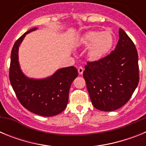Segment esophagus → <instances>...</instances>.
<instances>
[{"instance_id":"obj_1","label":"esophagus","mask_w":146,"mask_h":146,"mask_svg":"<svg viewBox=\"0 0 146 146\" xmlns=\"http://www.w3.org/2000/svg\"><path fill=\"white\" fill-rule=\"evenodd\" d=\"M78 73H79V74H82V73H83V71H84V69L82 68V66H80L78 67Z\"/></svg>"}]
</instances>
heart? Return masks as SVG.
<instances>
[{
    "label": "heart",
    "instance_id": "1",
    "mask_svg": "<svg viewBox=\"0 0 146 146\" xmlns=\"http://www.w3.org/2000/svg\"><path fill=\"white\" fill-rule=\"evenodd\" d=\"M115 36L111 31H91L80 38L79 44L88 47V57L91 60H99L105 57L115 44Z\"/></svg>",
    "mask_w": 146,
    "mask_h": 146
}]
</instances>
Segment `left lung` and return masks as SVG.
<instances>
[{
    "instance_id": "obj_1",
    "label": "left lung",
    "mask_w": 146,
    "mask_h": 146,
    "mask_svg": "<svg viewBox=\"0 0 146 146\" xmlns=\"http://www.w3.org/2000/svg\"><path fill=\"white\" fill-rule=\"evenodd\" d=\"M83 77L93 105L113 111L129 100L138 85V55L132 40L120 28L116 47L101 60L87 62Z\"/></svg>"
}]
</instances>
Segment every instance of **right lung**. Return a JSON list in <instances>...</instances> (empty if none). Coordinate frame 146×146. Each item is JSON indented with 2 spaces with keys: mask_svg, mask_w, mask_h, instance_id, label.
<instances>
[{
  "mask_svg": "<svg viewBox=\"0 0 146 146\" xmlns=\"http://www.w3.org/2000/svg\"><path fill=\"white\" fill-rule=\"evenodd\" d=\"M25 32L15 43L11 53L9 80L20 104L28 110L42 116H53L63 112L69 101L72 82L78 75L74 66L58 69L50 77L44 80L27 78L22 73L18 62V49Z\"/></svg>",
  "mask_w": 146,
  "mask_h": 146,
  "instance_id": "obj_1",
  "label": "right lung"
}]
</instances>
